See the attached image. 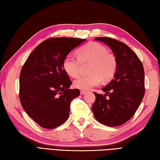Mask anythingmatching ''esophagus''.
<instances>
[{
  "label": "esophagus",
  "mask_w": 160,
  "mask_h": 160,
  "mask_svg": "<svg viewBox=\"0 0 160 160\" xmlns=\"http://www.w3.org/2000/svg\"><path fill=\"white\" fill-rule=\"evenodd\" d=\"M87 93V91H84V90H80V93L82 94V95H83V94H85Z\"/></svg>",
  "instance_id": "esophagus-1"
}]
</instances>
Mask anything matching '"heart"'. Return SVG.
<instances>
[{"label":"heart","instance_id":"obj_1","mask_svg":"<svg viewBox=\"0 0 160 160\" xmlns=\"http://www.w3.org/2000/svg\"><path fill=\"white\" fill-rule=\"evenodd\" d=\"M78 57L67 56L63 60L64 71L69 76L76 78L80 74L81 64L91 62L89 76H81L73 82V86L82 90H88L98 86L102 79L109 81L115 76L118 68L114 54L108 52L105 46L96 42H89L77 51Z\"/></svg>","mask_w":160,"mask_h":160}]
</instances>
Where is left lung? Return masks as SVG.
Instances as JSON below:
<instances>
[{"label": "left lung", "instance_id": "1", "mask_svg": "<svg viewBox=\"0 0 160 160\" xmlns=\"http://www.w3.org/2000/svg\"><path fill=\"white\" fill-rule=\"evenodd\" d=\"M95 39L107 44L113 51L118 68L113 80L102 89L106 94L103 96L94 92L96 100L92 111L95 118L100 123L118 127L133 116L143 99L144 67L138 56L126 44L107 37Z\"/></svg>", "mask_w": 160, "mask_h": 160}]
</instances>
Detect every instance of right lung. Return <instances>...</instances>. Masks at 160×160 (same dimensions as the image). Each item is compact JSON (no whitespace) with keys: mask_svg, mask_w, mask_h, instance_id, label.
Returning <instances> with one entry per match:
<instances>
[{"mask_svg":"<svg viewBox=\"0 0 160 160\" xmlns=\"http://www.w3.org/2000/svg\"><path fill=\"white\" fill-rule=\"evenodd\" d=\"M85 39L52 38L42 42L29 56L20 74V100L32 120L45 128L62 124L69 116L70 104L79 96L62 62Z\"/></svg>","mask_w":160,"mask_h":160,"instance_id":"add662e5","label":"right lung"}]
</instances>
